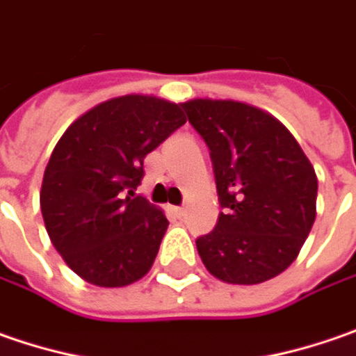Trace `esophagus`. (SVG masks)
Returning <instances> with one entry per match:
<instances>
[{"label": "esophagus", "mask_w": 356, "mask_h": 356, "mask_svg": "<svg viewBox=\"0 0 356 356\" xmlns=\"http://www.w3.org/2000/svg\"><path fill=\"white\" fill-rule=\"evenodd\" d=\"M173 211H175V215H177V217H183V215L187 213V209L185 207H175Z\"/></svg>", "instance_id": "obj_1"}]
</instances>
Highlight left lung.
Returning <instances> with one entry per match:
<instances>
[{
    "label": "left lung",
    "mask_w": 356,
    "mask_h": 356,
    "mask_svg": "<svg viewBox=\"0 0 356 356\" xmlns=\"http://www.w3.org/2000/svg\"><path fill=\"white\" fill-rule=\"evenodd\" d=\"M209 151L223 213L197 239L207 270L223 283L259 285L297 259L317 217V175L285 125L233 99L181 103Z\"/></svg>",
    "instance_id": "obj_1"
}]
</instances>
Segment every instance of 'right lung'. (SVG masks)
<instances>
[{"label": "right lung", "mask_w": 356, "mask_h": 356, "mask_svg": "<svg viewBox=\"0 0 356 356\" xmlns=\"http://www.w3.org/2000/svg\"><path fill=\"white\" fill-rule=\"evenodd\" d=\"M185 121L179 103L131 93L91 107L57 141L39 205L57 253L83 281L115 289L149 273L169 221L135 189L145 155Z\"/></svg>", "instance_id": "obj_1"}]
</instances>
